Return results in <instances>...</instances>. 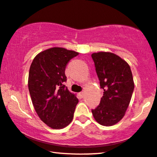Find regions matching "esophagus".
Masks as SVG:
<instances>
[{
    "label": "esophagus",
    "instance_id": "esophagus-1",
    "mask_svg": "<svg viewBox=\"0 0 157 157\" xmlns=\"http://www.w3.org/2000/svg\"><path fill=\"white\" fill-rule=\"evenodd\" d=\"M79 95H80V96H81V98H83L84 93H83V92H80V93H79Z\"/></svg>",
    "mask_w": 157,
    "mask_h": 157
}]
</instances>
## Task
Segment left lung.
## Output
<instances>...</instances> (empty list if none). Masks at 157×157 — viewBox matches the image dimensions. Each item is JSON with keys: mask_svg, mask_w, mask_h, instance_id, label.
Listing matches in <instances>:
<instances>
[{"mask_svg": "<svg viewBox=\"0 0 157 157\" xmlns=\"http://www.w3.org/2000/svg\"><path fill=\"white\" fill-rule=\"evenodd\" d=\"M95 71L103 89L100 103L92 109L96 121L105 126L117 124L124 117L134 90L130 66L112 52L93 53Z\"/></svg>", "mask_w": 157, "mask_h": 157, "instance_id": "1", "label": "left lung"}]
</instances>
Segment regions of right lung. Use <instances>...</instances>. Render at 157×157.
<instances>
[{"instance_id": "1", "label": "right lung", "mask_w": 157, "mask_h": 157, "mask_svg": "<svg viewBox=\"0 0 157 157\" xmlns=\"http://www.w3.org/2000/svg\"><path fill=\"white\" fill-rule=\"evenodd\" d=\"M78 55L63 48H52L38 54L31 64L28 86L31 100L42 121L53 129L70 124L78 98L64 85L65 68Z\"/></svg>"}]
</instances>
